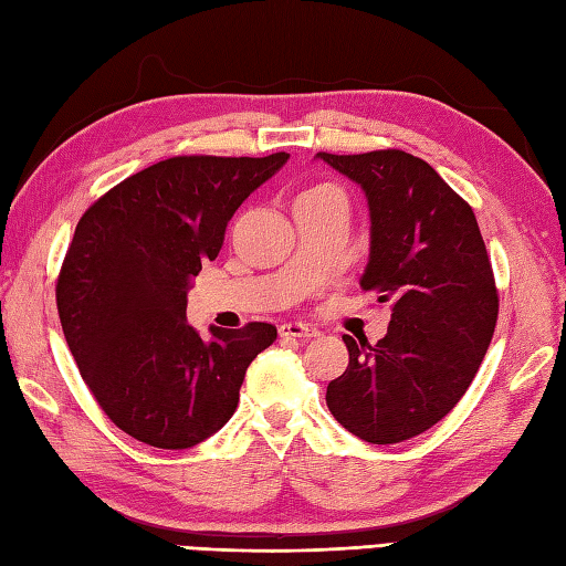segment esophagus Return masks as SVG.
Wrapping results in <instances>:
<instances>
[{
	"mask_svg": "<svg viewBox=\"0 0 566 566\" xmlns=\"http://www.w3.org/2000/svg\"><path fill=\"white\" fill-rule=\"evenodd\" d=\"M316 333L318 331L314 326H308V323H302V321H290L280 328L282 338H314Z\"/></svg>",
	"mask_w": 566,
	"mask_h": 566,
	"instance_id": "obj_1",
	"label": "esophagus"
}]
</instances>
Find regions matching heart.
I'll use <instances>...</instances> for the list:
<instances>
[{"mask_svg": "<svg viewBox=\"0 0 566 566\" xmlns=\"http://www.w3.org/2000/svg\"><path fill=\"white\" fill-rule=\"evenodd\" d=\"M316 189H326V187H316Z\"/></svg>", "mask_w": 566, "mask_h": 566, "instance_id": "heart-1", "label": "heart"}]
</instances>
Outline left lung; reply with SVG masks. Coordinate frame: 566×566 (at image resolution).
Returning <instances> with one entry per match:
<instances>
[{
	"mask_svg": "<svg viewBox=\"0 0 566 566\" xmlns=\"http://www.w3.org/2000/svg\"><path fill=\"white\" fill-rule=\"evenodd\" d=\"M365 189L371 219L359 280L391 304L377 345L343 335L350 365L328 384L335 420L394 444L448 416L472 384L499 318V290L472 207L411 153H318Z\"/></svg>",
	"mask_w": 566,
	"mask_h": 566,
	"instance_id": "left-lung-1",
	"label": "left lung"
}]
</instances>
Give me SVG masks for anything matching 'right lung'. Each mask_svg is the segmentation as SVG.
Instances as JSON below:
<instances>
[{"label":"right lung","instance_id":"right-lung-1","mask_svg":"<svg viewBox=\"0 0 566 566\" xmlns=\"http://www.w3.org/2000/svg\"><path fill=\"white\" fill-rule=\"evenodd\" d=\"M290 158L175 155L112 187L82 219L57 274L60 323L80 375L116 428L153 448L187 450L233 416L240 384L272 323H187L189 280L216 260L250 191Z\"/></svg>","mask_w":566,"mask_h":566}]
</instances>
